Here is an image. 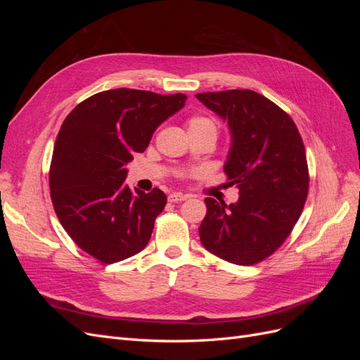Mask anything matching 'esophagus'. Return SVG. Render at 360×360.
<instances>
[{
  "mask_svg": "<svg viewBox=\"0 0 360 360\" xmlns=\"http://www.w3.org/2000/svg\"><path fill=\"white\" fill-rule=\"evenodd\" d=\"M184 200H188V195H183V193H179V192L169 193V197H168L169 202H181Z\"/></svg>",
  "mask_w": 360,
  "mask_h": 360,
  "instance_id": "obj_1",
  "label": "esophagus"
}]
</instances>
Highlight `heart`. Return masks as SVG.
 <instances>
[{"instance_id":"1","label":"heart","mask_w":360,"mask_h":360,"mask_svg":"<svg viewBox=\"0 0 360 360\" xmlns=\"http://www.w3.org/2000/svg\"><path fill=\"white\" fill-rule=\"evenodd\" d=\"M188 132L191 136L193 135H212L216 138L217 135V124L214 118L209 115H192L186 122Z\"/></svg>"}]
</instances>
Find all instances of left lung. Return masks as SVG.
Masks as SVG:
<instances>
[{
	"mask_svg": "<svg viewBox=\"0 0 360 360\" xmlns=\"http://www.w3.org/2000/svg\"><path fill=\"white\" fill-rule=\"evenodd\" d=\"M197 99L230 126L224 165L237 202L205 198L202 246L228 263L252 266L285 242L308 197L307 153L291 117L252 90L200 93Z\"/></svg>",
	"mask_w": 360,
	"mask_h": 360,
	"instance_id": "1",
	"label": "left lung"
}]
</instances>
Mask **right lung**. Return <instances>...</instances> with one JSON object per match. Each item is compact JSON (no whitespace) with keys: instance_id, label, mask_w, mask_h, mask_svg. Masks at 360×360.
<instances>
[{"instance_id":"add662e5","label":"right lung","mask_w":360,"mask_h":360,"mask_svg":"<svg viewBox=\"0 0 360 360\" xmlns=\"http://www.w3.org/2000/svg\"><path fill=\"white\" fill-rule=\"evenodd\" d=\"M186 99L108 90L76 105L63 122L49 169L53 210L72 240L101 263H118L147 246L167 195L158 188L130 191L127 163Z\"/></svg>"}]
</instances>
